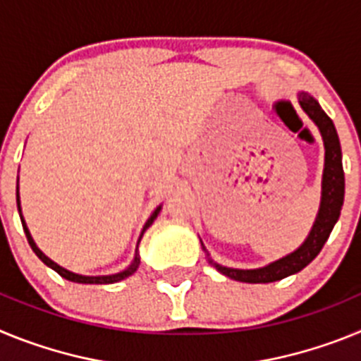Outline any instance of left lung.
I'll return each mask as SVG.
<instances>
[{"label":"left lung","mask_w":361,"mask_h":361,"mask_svg":"<svg viewBox=\"0 0 361 361\" xmlns=\"http://www.w3.org/2000/svg\"><path fill=\"white\" fill-rule=\"evenodd\" d=\"M298 103L302 110L307 114L309 119L317 124L318 130L324 139L325 148V162H324V175H322V200L320 209H318L317 220L312 224L311 233L300 245L298 250L286 257L279 258L275 262L267 264L258 269H233V267L220 266L213 262L208 255V262L220 271L222 275L229 276L233 280L245 283H267L282 280L289 275H295L298 271L304 269L307 264H311L317 255L320 253L324 244L329 238L336 220L340 219V212L343 206V195H345V175H343L342 166V148H340V139H338L336 128L329 116L322 110L318 101L311 97L305 92L298 94ZM202 250L206 247L202 245ZM208 253V251H206Z\"/></svg>","instance_id":"left-lung-1"}]
</instances>
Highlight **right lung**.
<instances>
[{
    "label": "right lung",
    "instance_id": "add662e5",
    "mask_svg": "<svg viewBox=\"0 0 361 361\" xmlns=\"http://www.w3.org/2000/svg\"><path fill=\"white\" fill-rule=\"evenodd\" d=\"M16 200H18V212H19V216H21V224H23L25 235H27V240H28V244H30L32 251H34V253H36L37 257L41 258V262L47 264V266H49V267H52V269L56 271V273H59V275H61L63 279L70 280V282H78V283H116V282H121V280H124V279H128L130 275H133V273H135V271H137V267H139V264H141V258H139V251L135 250V258H133V262L130 264V266L126 267V269H124V271H121V273H116V275L85 276V275H78V273H72V271L65 269V267H61V266H59V264L54 262V260H50V258L47 257V255H44L43 251L39 250V247H37L36 242H34V238H32L30 231H28L27 224H25L23 215H21V206H19V190L16 191ZM161 208H162V206H159V208L152 213V216H149V219H148V222H146V224H145V228H142L141 237H139V242H141V238H142V235H145L146 229H148L149 226L153 224V220L157 219V215H159V212H161ZM139 242H137V247H139Z\"/></svg>",
    "mask_w": 361,
    "mask_h": 361
}]
</instances>
